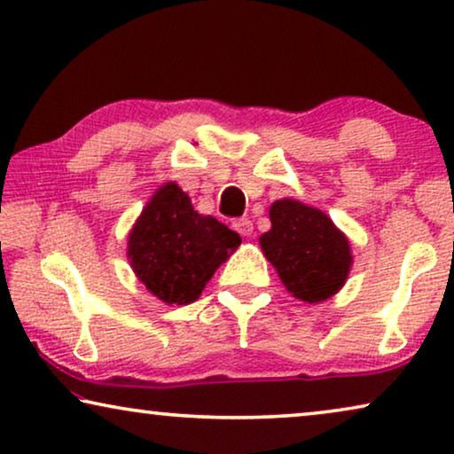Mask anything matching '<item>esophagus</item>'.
Segmentation results:
<instances>
[{"instance_id":"esophagus-1","label":"esophagus","mask_w":454,"mask_h":454,"mask_svg":"<svg viewBox=\"0 0 454 454\" xmlns=\"http://www.w3.org/2000/svg\"><path fill=\"white\" fill-rule=\"evenodd\" d=\"M232 226H234V230L240 236H250V234H253V222H250V218H236L232 222Z\"/></svg>"}]
</instances>
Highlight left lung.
<instances>
[{
  "label": "left lung",
  "mask_w": 454,
  "mask_h": 454,
  "mask_svg": "<svg viewBox=\"0 0 454 454\" xmlns=\"http://www.w3.org/2000/svg\"><path fill=\"white\" fill-rule=\"evenodd\" d=\"M270 230L261 247L283 286L308 303L324 301L344 286L350 270L347 236L320 209L279 200L269 209Z\"/></svg>",
  "instance_id": "8db88e82"
}]
</instances>
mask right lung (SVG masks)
Returning a JSON list of instances; mask_svg holds the SVG:
<instances>
[{
	"instance_id": "obj_1",
	"label": "right lung",
	"mask_w": 454,
	"mask_h": 454,
	"mask_svg": "<svg viewBox=\"0 0 454 454\" xmlns=\"http://www.w3.org/2000/svg\"><path fill=\"white\" fill-rule=\"evenodd\" d=\"M240 236L193 209L179 185H162L132 228L128 256L138 279L165 303L201 295L214 270L240 247Z\"/></svg>"
}]
</instances>
